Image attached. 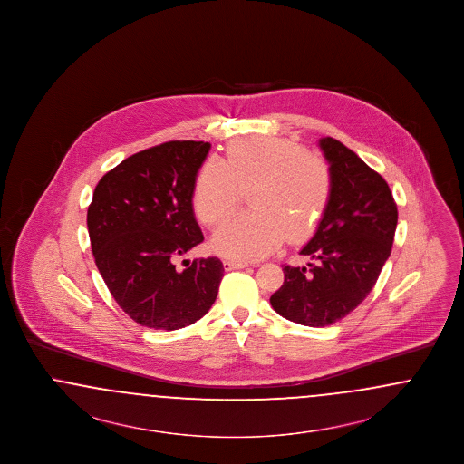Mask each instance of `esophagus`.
Returning a JSON list of instances; mask_svg holds the SVG:
<instances>
[{
    "mask_svg": "<svg viewBox=\"0 0 464 464\" xmlns=\"http://www.w3.org/2000/svg\"><path fill=\"white\" fill-rule=\"evenodd\" d=\"M222 266H224V269H226V271H233V269H243V267H246V266H248V263H242V261H231V259H226V261L222 263Z\"/></svg>",
    "mask_w": 464,
    "mask_h": 464,
    "instance_id": "1",
    "label": "esophagus"
}]
</instances>
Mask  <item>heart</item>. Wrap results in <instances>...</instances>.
<instances>
[{
    "instance_id": "1",
    "label": "heart",
    "mask_w": 464,
    "mask_h": 464,
    "mask_svg": "<svg viewBox=\"0 0 464 464\" xmlns=\"http://www.w3.org/2000/svg\"><path fill=\"white\" fill-rule=\"evenodd\" d=\"M250 188L252 210L226 222L214 248L235 261H256L275 252L284 240H308L325 216L334 174L324 156L287 137H245L226 148V158L201 163L193 184V210L205 226L226 221Z\"/></svg>"
}]
</instances>
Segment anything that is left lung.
Here are the masks:
<instances>
[{"label":"left lung","instance_id":"left-lung-1","mask_svg":"<svg viewBox=\"0 0 464 464\" xmlns=\"http://www.w3.org/2000/svg\"><path fill=\"white\" fill-rule=\"evenodd\" d=\"M334 174L329 208L301 250L308 267L284 266L273 309L290 322L327 327L350 314L372 290L392 254L398 210L384 177L337 139L320 140Z\"/></svg>","mask_w":464,"mask_h":464}]
</instances>
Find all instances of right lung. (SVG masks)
I'll return each instance as SVG.
<instances>
[{"label":"right lung","mask_w":464,"mask_h":464,"mask_svg":"<svg viewBox=\"0 0 464 464\" xmlns=\"http://www.w3.org/2000/svg\"><path fill=\"white\" fill-rule=\"evenodd\" d=\"M210 150L203 140H170L125 158L95 186L87 212L95 265L133 322L177 331L212 308L224 266L218 257L176 269L177 257L203 242L193 184Z\"/></svg>","instance_id":"add662e5"}]
</instances>
